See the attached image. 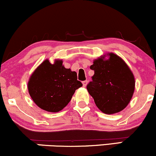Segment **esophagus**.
<instances>
[{
    "instance_id": "1",
    "label": "esophagus",
    "mask_w": 156,
    "mask_h": 156,
    "mask_svg": "<svg viewBox=\"0 0 156 156\" xmlns=\"http://www.w3.org/2000/svg\"><path fill=\"white\" fill-rule=\"evenodd\" d=\"M82 83H83V86L84 87H87V80H84V81L82 82Z\"/></svg>"
}]
</instances>
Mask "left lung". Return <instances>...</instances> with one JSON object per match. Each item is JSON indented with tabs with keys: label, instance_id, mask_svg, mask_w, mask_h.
<instances>
[{
	"label": "left lung",
	"instance_id": "left-lung-1",
	"mask_svg": "<svg viewBox=\"0 0 156 156\" xmlns=\"http://www.w3.org/2000/svg\"><path fill=\"white\" fill-rule=\"evenodd\" d=\"M106 55L93 61L90 69L94 74L87 89L102 112L113 114L122 111L130 103L135 90V78L119 55L114 53Z\"/></svg>",
	"mask_w": 156,
	"mask_h": 156
}]
</instances>
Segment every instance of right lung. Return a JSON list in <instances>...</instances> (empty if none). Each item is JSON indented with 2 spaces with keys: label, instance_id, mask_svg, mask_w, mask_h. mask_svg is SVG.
Listing matches in <instances>:
<instances>
[{
  "label": "right lung",
  "instance_id": "add662e5",
  "mask_svg": "<svg viewBox=\"0 0 156 156\" xmlns=\"http://www.w3.org/2000/svg\"><path fill=\"white\" fill-rule=\"evenodd\" d=\"M62 59L51 64L45 59L36 68L28 82V93L35 104L48 112L62 111L83 86L77 73L63 65Z\"/></svg>",
  "mask_w": 156,
  "mask_h": 156
}]
</instances>
